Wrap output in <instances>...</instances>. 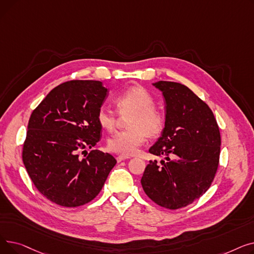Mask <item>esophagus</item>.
Masks as SVG:
<instances>
[{"instance_id": "obj_1", "label": "esophagus", "mask_w": 254, "mask_h": 254, "mask_svg": "<svg viewBox=\"0 0 254 254\" xmlns=\"http://www.w3.org/2000/svg\"><path fill=\"white\" fill-rule=\"evenodd\" d=\"M127 158H129V157L128 156H125V155H119V156L116 157V161L119 163V162L125 161V159H127Z\"/></svg>"}]
</instances>
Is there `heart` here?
I'll return each instance as SVG.
<instances>
[{
  "label": "heart",
  "instance_id": "b5f03b06",
  "mask_svg": "<svg viewBox=\"0 0 254 254\" xmlns=\"http://www.w3.org/2000/svg\"><path fill=\"white\" fill-rule=\"evenodd\" d=\"M115 106L120 115H130L127 118V129L116 132L107 142V148L111 152L129 156L137 153L146 137H154L164 128V116L154 108V99L143 86H131L122 91L115 98ZM102 128L113 130L116 127L118 116L115 112L101 108L97 115Z\"/></svg>",
  "mask_w": 254,
  "mask_h": 254
}]
</instances>
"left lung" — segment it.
<instances>
[{
    "label": "left lung",
    "instance_id": "obj_1",
    "mask_svg": "<svg viewBox=\"0 0 254 254\" xmlns=\"http://www.w3.org/2000/svg\"><path fill=\"white\" fill-rule=\"evenodd\" d=\"M153 85L166 100V123L149 152L167 161H150L141 184L155 204L176 210L202 196L214 180L220 132L209 106L188 86L171 81Z\"/></svg>",
    "mask_w": 254,
    "mask_h": 254
}]
</instances>
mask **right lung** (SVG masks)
Here are the masks:
<instances>
[{"instance_id": "add662e5", "label": "right lung", "mask_w": 254, "mask_h": 254, "mask_svg": "<svg viewBox=\"0 0 254 254\" xmlns=\"http://www.w3.org/2000/svg\"><path fill=\"white\" fill-rule=\"evenodd\" d=\"M108 89L96 80H71L53 88L33 111L22 161L36 189L63 207L89 203L116 159L91 149L102 137L97 115Z\"/></svg>"}]
</instances>
